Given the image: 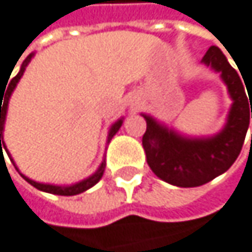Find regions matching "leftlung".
Wrapping results in <instances>:
<instances>
[{
	"label": "left lung",
	"instance_id": "8db88e82",
	"mask_svg": "<svg viewBox=\"0 0 252 252\" xmlns=\"http://www.w3.org/2000/svg\"><path fill=\"white\" fill-rule=\"evenodd\" d=\"M202 63L220 73L233 100L224 128L212 137H187L143 115L146 131L142 145L151 170L167 184L191 188L211 182L227 172L241 154L252 118V86L247 89L220 47L211 46ZM252 140V137H251Z\"/></svg>",
	"mask_w": 252,
	"mask_h": 252
}]
</instances>
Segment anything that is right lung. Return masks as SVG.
<instances>
[{
  "instance_id": "add662e5",
  "label": "right lung",
  "mask_w": 252,
  "mask_h": 252,
  "mask_svg": "<svg viewBox=\"0 0 252 252\" xmlns=\"http://www.w3.org/2000/svg\"><path fill=\"white\" fill-rule=\"evenodd\" d=\"M34 57V53H30V55L25 58V61L22 63V65H21V70H19V73H17L11 80H10V85H8V88H7V91H5V94H1L0 91V151L2 152V148L7 151V148H5V143H4V139H2V131H4V122H5V116H7V107H8V100H10V97H11V93L14 91V88H16V85H17V82L21 80V77L24 76V71H25V68H27V65L30 64V61H31V58ZM10 79V77H8ZM4 100H2V98ZM3 106H1L0 104ZM121 125H122V119H118L112 127H110V130H109V136H107V143L112 140V137L118 133V130L121 128ZM3 143V146H0V143ZM7 154H8V157H10V152L7 151ZM1 158H2V154H1ZM10 159H11V163H13V158L10 157ZM14 164V163H13ZM14 167H16V164H14ZM104 167H106V161L103 159V163L100 164V167H98V170L94 173V175H91L89 178H86V179H83V181H80V182H77V184H73V185H52V184H41V182H35V181H32V179H30V178H27L25 175H22L21 173V176L28 182V184H31L32 187H35L37 189H40V191H44V192H50V194H57V195H76V194H80V192H83V191H86V189H89L91 187H94L100 179H101V176H103V173H104ZM16 170L19 172V169L16 167Z\"/></svg>"
}]
</instances>
